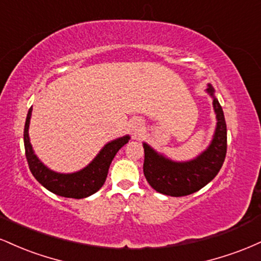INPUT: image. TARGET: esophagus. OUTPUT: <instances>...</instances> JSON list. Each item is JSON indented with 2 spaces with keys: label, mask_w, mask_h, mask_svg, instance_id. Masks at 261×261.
<instances>
[{
  "label": "esophagus",
  "mask_w": 261,
  "mask_h": 261,
  "mask_svg": "<svg viewBox=\"0 0 261 261\" xmlns=\"http://www.w3.org/2000/svg\"><path fill=\"white\" fill-rule=\"evenodd\" d=\"M140 128H141L140 120H135V122H133V131L135 134H139Z\"/></svg>",
  "instance_id": "obj_1"
}]
</instances>
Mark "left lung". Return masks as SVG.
Segmentation results:
<instances>
[{
    "label": "left lung",
    "mask_w": 261,
    "mask_h": 261,
    "mask_svg": "<svg viewBox=\"0 0 261 261\" xmlns=\"http://www.w3.org/2000/svg\"><path fill=\"white\" fill-rule=\"evenodd\" d=\"M207 92L214 97L211 86ZM214 109L217 116L216 133L210 147L196 160L176 163L155 153L143 143V174L155 191L169 196L190 195L208 184L222 168L227 153V126L222 108L215 97Z\"/></svg>",
    "instance_id": "left-lung-1"
}]
</instances>
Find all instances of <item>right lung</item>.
Listing matches in <instances>:
<instances>
[{"label":"right lung","instance_id":"add662e5","mask_svg":"<svg viewBox=\"0 0 261 261\" xmlns=\"http://www.w3.org/2000/svg\"><path fill=\"white\" fill-rule=\"evenodd\" d=\"M31 115L32 108L29 109L28 115H27L24 126V148L29 169H31L34 178L44 188H46L47 190H50L59 196L83 199V197L97 193L106 181L108 169H109L113 158L118 153L119 149L125 143L128 142V139H130L128 136H124L108 143L99 152V154L85 169L80 170L77 173H72V174H60V173H55L53 170L47 169L38 160L37 155L34 154L31 142H29L28 134Z\"/></svg>","mask_w":261,"mask_h":261}]
</instances>
